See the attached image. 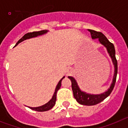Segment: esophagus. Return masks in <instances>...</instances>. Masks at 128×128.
<instances>
[{"mask_svg":"<svg viewBox=\"0 0 128 128\" xmlns=\"http://www.w3.org/2000/svg\"><path fill=\"white\" fill-rule=\"evenodd\" d=\"M72 69L71 68H68L67 69V75H70V74L72 73Z\"/></svg>","mask_w":128,"mask_h":128,"instance_id":"1","label":"esophagus"}]
</instances>
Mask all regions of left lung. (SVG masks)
Wrapping results in <instances>:
<instances>
[{"label":"left lung","instance_id":"8db88e82","mask_svg":"<svg viewBox=\"0 0 128 128\" xmlns=\"http://www.w3.org/2000/svg\"><path fill=\"white\" fill-rule=\"evenodd\" d=\"M88 31L91 33L92 38L95 39V38H98L100 42L107 48L108 52L110 55L111 58H112L113 64L115 66V73H114L113 82H112V84H111L110 88L108 90L107 92H104L100 95H91V94H88V93L82 92L80 90L79 87L78 86L77 83H76L75 78L72 76H68L69 78L72 81V87L73 96L76 99V100L82 105L93 106L96 105V104H98V103L104 100L106 98H107L109 95H110L112 92L113 91V88L115 87V82H116V75H117L118 72V65L117 60H116V56H115V47H114L113 43L110 42L108 40L106 36L101 32H96V31L92 30H88Z\"/></svg>","mask_w":128,"mask_h":128}]
</instances>
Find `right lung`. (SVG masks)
<instances>
[{
	"label": "right lung",
	"instance_id": "right-lung-1",
	"mask_svg": "<svg viewBox=\"0 0 128 128\" xmlns=\"http://www.w3.org/2000/svg\"><path fill=\"white\" fill-rule=\"evenodd\" d=\"M47 30H42V31H39V32H31V33H28L22 36V38H21L17 42H16V45H18V44H19L20 42H22L23 40H26V39H28V38H33V37H35V36H37L38 35H42V34H44L47 32ZM64 78V76H63L62 78H61L60 80L58 82V83L57 86H56V89H55V92L54 93V95H53V97H52V99L50 100L48 102L46 103V104L42 106H40V107H36V108H31V107H29L30 109L33 110H35V111H37V112H46V111H48V110H50L52 108L55 106V102H56V93H57V91L58 90L60 89L61 86V81Z\"/></svg>",
	"mask_w": 128,
	"mask_h": 128
}]
</instances>
